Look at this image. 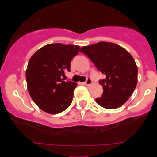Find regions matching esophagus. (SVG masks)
<instances>
[{
    "mask_svg": "<svg viewBox=\"0 0 157 157\" xmlns=\"http://www.w3.org/2000/svg\"><path fill=\"white\" fill-rule=\"evenodd\" d=\"M92 83H93V81H92L91 79H90V78H88L87 80H86V82H84V83H83V84L86 85V86H90V85H91Z\"/></svg>",
    "mask_w": 157,
    "mask_h": 157,
    "instance_id": "obj_1",
    "label": "esophagus"
}]
</instances>
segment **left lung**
I'll return each instance as SVG.
<instances>
[{
	"mask_svg": "<svg viewBox=\"0 0 157 157\" xmlns=\"http://www.w3.org/2000/svg\"><path fill=\"white\" fill-rule=\"evenodd\" d=\"M80 52L105 75V79L99 80L103 93L96 98V102L109 109L121 106L132 95L137 83V67L131 54L120 45L107 42L83 46Z\"/></svg>",
	"mask_w": 157,
	"mask_h": 157,
	"instance_id": "8db88e82",
	"label": "left lung"
}]
</instances>
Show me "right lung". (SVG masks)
I'll return each instance as SVG.
<instances>
[{
  "mask_svg": "<svg viewBox=\"0 0 157 157\" xmlns=\"http://www.w3.org/2000/svg\"><path fill=\"white\" fill-rule=\"evenodd\" d=\"M80 46L48 44L30 58L26 71L27 89L32 99L44 112L58 114L70 106L77 84L64 81L65 71H71V61Z\"/></svg>",
  "mask_w": 157,
  "mask_h": 157,
  "instance_id": "add662e5",
  "label": "right lung"
}]
</instances>
